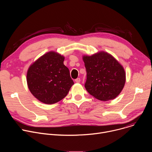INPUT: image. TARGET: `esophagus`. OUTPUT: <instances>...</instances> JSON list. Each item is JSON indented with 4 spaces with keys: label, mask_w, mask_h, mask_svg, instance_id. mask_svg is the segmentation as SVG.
<instances>
[{
    "label": "esophagus",
    "mask_w": 152,
    "mask_h": 152,
    "mask_svg": "<svg viewBox=\"0 0 152 152\" xmlns=\"http://www.w3.org/2000/svg\"><path fill=\"white\" fill-rule=\"evenodd\" d=\"M75 82H76V83H79V82H80V78H77V79H75Z\"/></svg>",
    "instance_id": "34e87169"
}]
</instances>
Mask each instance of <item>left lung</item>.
Returning a JSON list of instances; mask_svg holds the SVG:
<instances>
[{"label": "left lung", "mask_w": 152, "mask_h": 152, "mask_svg": "<svg viewBox=\"0 0 152 152\" xmlns=\"http://www.w3.org/2000/svg\"><path fill=\"white\" fill-rule=\"evenodd\" d=\"M83 61L86 71V91L102 101L116 98L126 82L125 71L117 60L102 51L91 56H83Z\"/></svg>", "instance_id": "obj_1"}]
</instances>
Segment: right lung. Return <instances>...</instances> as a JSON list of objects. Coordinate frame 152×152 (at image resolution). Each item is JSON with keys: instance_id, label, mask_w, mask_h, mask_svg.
I'll return each instance as SVG.
<instances>
[{"instance_id": "add662e5", "label": "right lung", "mask_w": 152, "mask_h": 152, "mask_svg": "<svg viewBox=\"0 0 152 152\" xmlns=\"http://www.w3.org/2000/svg\"><path fill=\"white\" fill-rule=\"evenodd\" d=\"M64 61V56L51 51L29 67L26 76L28 88L41 102L48 104L58 102L67 95L74 84Z\"/></svg>"}]
</instances>
